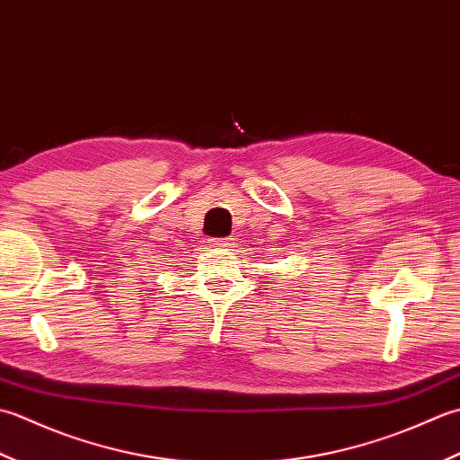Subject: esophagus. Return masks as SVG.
I'll return each instance as SVG.
<instances>
[{"label":"esophagus","mask_w":460,"mask_h":460,"mask_svg":"<svg viewBox=\"0 0 460 460\" xmlns=\"http://www.w3.org/2000/svg\"><path fill=\"white\" fill-rule=\"evenodd\" d=\"M234 240L236 238H210L208 240V243L210 246H214V248H232L234 246Z\"/></svg>","instance_id":"esophagus-1"}]
</instances>
